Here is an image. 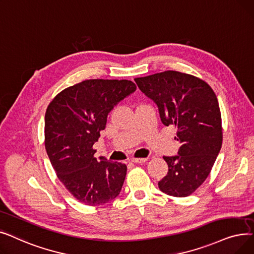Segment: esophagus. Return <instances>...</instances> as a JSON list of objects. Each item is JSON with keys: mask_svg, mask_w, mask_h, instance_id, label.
Instances as JSON below:
<instances>
[{"mask_svg": "<svg viewBox=\"0 0 254 254\" xmlns=\"http://www.w3.org/2000/svg\"><path fill=\"white\" fill-rule=\"evenodd\" d=\"M148 160V158H132L131 162L133 163H143Z\"/></svg>", "mask_w": 254, "mask_h": 254, "instance_id": "esophagus-1", "label": "esophagus"}]
</instances>
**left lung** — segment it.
Returning <instances> with one entry per match:
<instances>
[{"mask_svg": "<svg viewBox=\"0 0 254 254\" xmlns=\"http://www.w3.org/2000/svg\"><path fill=\"white\" fill-rule=\"evenodd\" d=\"M139 90L158 106L161 122L177 129L181 147L163 159L167 175L159 189L167 195L192 194L211 173L222 146L218 99L209 84L191 74L167 70L134 79Z\"/></svg>", "mask_w": 254, "mask_h": 254, "instance_id": "8db88e82", "label": "left lung"}]
</instances>
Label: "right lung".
Returning a JSON list of instances; mask_svg holds the SVG:
<instances>
[{"label": "right lung", "instance_id": "1", "mask_svg": "<svg viewBox=\"0 0 254 254\" xmlns=\"http://www.w3.org/2000/svg\"><path fill=\"white\" fill-rule=\"evenodd\" d=\"M136 90L127 79H88L60 92L46 108L44 144L57 177L78 201L101 206L115 199L127 166L96 159L93 144L114 106Z\"/></svg>", "mask_w": 254, "mask_h": 254}]
</instances>
